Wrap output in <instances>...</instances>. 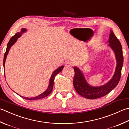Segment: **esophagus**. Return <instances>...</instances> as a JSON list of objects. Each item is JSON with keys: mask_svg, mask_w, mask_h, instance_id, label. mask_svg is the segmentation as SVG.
<instances>
[{"mask_svg": "<svg viewBox=\"0 0 129 129\" xmlns=\"http://www.w3.org/2000/svg\"><path fill=\"white\" fill-rule=\"evenodd\" d=\"M73 62H72L71 61H67L65 64V65L66 67H71V66H73Z\"/></svg>", "mask_w": 129, "mask_h": 129, "instance_id": "obj_1", "label": "esophagus"}]
</instances>
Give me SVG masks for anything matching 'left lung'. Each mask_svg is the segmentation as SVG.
I'll return each mask as SVG.
<instances>
[{
  "label": "left lung",
  "instance_id": "left-lung-1",
  "mask_svg": "<svg viewBox=\"0 0 129 129\" xmlns=\"http://www.w3.org/2000/svg\"><path fill=\"white\" fill-rule=\"evenodd\" d=\"M108 42L109 46L114 51L117 64L112 79L106 84L99 87L90 86L85 82L84 76L80 70L78 68L74 67L75 74L73 79V85L76 92L82 97L90 100L102 97L114 89L120 81L123 62L121 44L112 31L110 35Z\"/></svg>",
  "mask_w": 129,
  "mask_h": 129
}]
</instances>
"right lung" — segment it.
Masks as SVG:
<instances>
[{"label": "right lung", "instance_id": "1", "mask_svg": "<svg viewBox=\"0 0 129 129\" xmlns=\"http://www.w3.org/2000/svg\"><path fill=\"white\" fill-rule=\"evenodd\" d=\"M26 31V29H24V28L22 29L21 32H17V34H15L14 36H12L11 39H10L9 41L8 42V44H7V50H6V52H5L4 56V60H3V66H4V65H5V62H6V57H7L8 54V52L9 51L10 48H11L12 45H13L14 43L17 41V40L18 38H19L20 36H21L22 33L25 32ZM63 68H64V67H63V66L60 67V68H59L58 69H57L54 73H52L51 77V78H50V84H49V87H48V88H47L46 91H45V92H44L43 93H42L41 94L38 95V96H37V97H33V98H27V97H23L22 96H21V97H22L23 98H24V99H26V100H30V101L41 99V98L47 97V95H49L52 91L53 85H54V79H55V76H56V75L58 74V73H59L61 71L62 69H63ZM4 77H5V74H4Z\"/></svg>", "mask_w": 129, "mask_h": 129}]
</instances>
